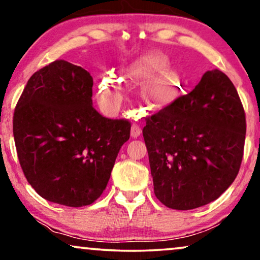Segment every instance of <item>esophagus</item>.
<instances>
[{"instance_id":"esophagus-1","label":"esophagus","mask_w":260,"mask_h":260,"mask_svg":"<svg viewBox=\"0 0 260 260\" xmlns=\"http://www.w3.org/2000/svg\"><path fill=\"white\" fill-rule=\"evenodd\" d=\"M142 134V130L141 127L137 125V124H133V126H131V137L133 138H137L140 135Z\"/></svg>"}]
</instances>
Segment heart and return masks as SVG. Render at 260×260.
<instances>
[{"instance_id":"heart-1","label":"heart","mask_w":260,"mask_h":260,"mask_svg":"<svg viewBox=\"0 0 260 260\" xmlns=\"http://www.w3.org/2000/svg\"><path fill=\"white\" fill-rule=\"evenodd\" d=\"M167 59L161 53L151 52L137 58L123 67L119 78L122 81L142 85V95L155 109H162L175 101L180 94V79L175 71L165 69ZM98 99L103 108L112 112L123 101L119 81L106 77L99 81Z\"/></svg>"}]
</instances>
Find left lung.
Returning <instances> with one entry per match:
<instances>
[{
  "label": "left lung",
  "instance_id": "1",
  "mask_svg": "<svg viewBox=\"0 0 260 260\" xmlns=\"http://www.w3.org/2000/svg\"><path fill=\"white\" fill-rule=\"evenodd\" d=\"M246 119L230 78L207 71L189 93L147 118L143 137L154 193L188 211L214 201L238 175Z\"/></svg>",
  "mask_w": 260,
  "mask_h": 260
}]
</instances>
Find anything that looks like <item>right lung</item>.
<instances>
[{"instance_id": "1", "label": "right lung", "mask_w": 260, "mask_h": 260, "mask_svg": "<svg viewBox=\"0 0 260 260\" xmlns=\"http://www.w3.org/2000/svg\"><path fill=\"white\" fill-rule=\"evenodd\" d=\"M93 79L83 67L55 60L29 78L13 119L24 176L46 200L91 205L109 182L131 124L92 106Z\"/></svg>"}]
</instances>
